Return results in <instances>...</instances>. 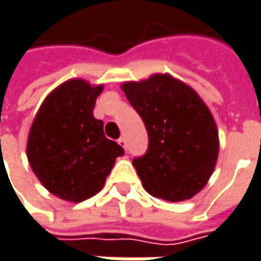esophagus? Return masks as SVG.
Listing matches in <instances>:
<instances>
[{
  "mask_svg": "<svg viewBox=\"0 0 261 261\" xmlns=\"http://www.w3.org/2000/svg\"><path fill=\"white\" fill-rule=\"evenodd\" d=\"M118 145L121 146V147H124V149H127V140H125V137H124V136H121V137H119Z\"/></svg>",
  "mask_w": 261,
  "mask_h": 261,
  "instance_id": "obj_1",
  "label": "esophagus"
}]
</instances>
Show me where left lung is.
Wrapping results in <instances>:
<instances>
[{
  "label": "left lung",
  "mask_w": 261,
  "mask_h": 261,
  "mask_svg": "<svg viewBox=\"0 0 261 261\" xmlns=\"http://www.w3.org/2000/svg\"><path fill=\"white\" fill-rule=\"evenodd\" d=\"M121 88L149 136L147 152L133 160L145 191L170 202L191 199L208 183L219 156V131L208 106L170 73Z\"/></svg>",
  "instance_id": "8db88e82"
}]
</instances>
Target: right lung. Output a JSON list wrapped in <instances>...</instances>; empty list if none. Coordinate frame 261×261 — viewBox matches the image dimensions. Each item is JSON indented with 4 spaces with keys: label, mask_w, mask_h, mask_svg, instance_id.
Returning a JSON list of instances; mask_svg holds the SVG:
<instances>
[{
    "label": "right lung",
    "mask_w": 261,
    "mask_h": 261,
    "mask_svg": "<svg viewBox=\"0 0 261 261\" xmlns=\"http://www.w3.org/2000/svg\"><path fill=\"white\" fill-rule=\"evenodd\" d=\"M103 84L81 78L56 87L31 125L26 156L41 185L57 198L81 202L99 193L124 149L106 139L93 109Z\"/></svg>",
    "instance_id": "add662e5"
}]
</instances>
